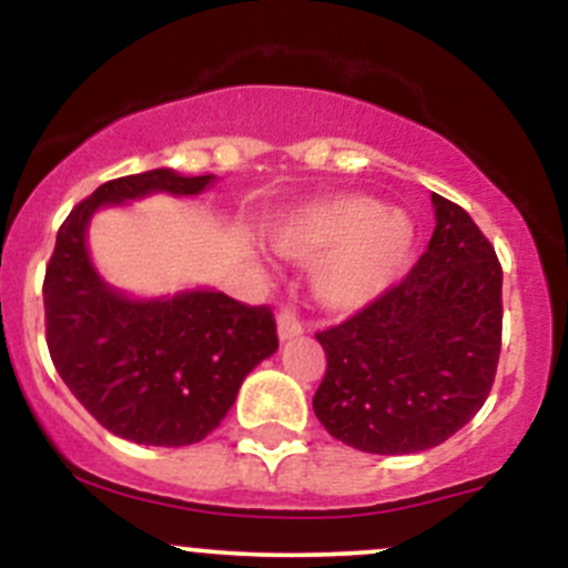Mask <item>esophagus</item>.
<instances>
[{
  "mask_svg": "<svg viewBox=\"0 0 568 568\" xmlns=\"http://www.w3.org/2000/svg\"><path fill=\"white\" fill-rule=\"evenodd\" d=\"M304 331V325H302V321H298L296 315H293V312H288V310H283L277 315V334H280V338H293V336H298Z\"/></svg>",
  "mask_w": 568,
  "mask_h": 568,
  "instance_id": "obj_1",
  "label": "esophagus"
}]
</instances>
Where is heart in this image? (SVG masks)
I'll return each instance as SVG.
<instances>
[{"mask_svg":"<svg viewBox=\"0 0 568 568\" xmlns=\"http://www.w3.org/2000/svg\"><path fill=\"white\" fill-rule=\"evenodd\" d=\"M285 256H317L312 288L323 306L355 312L379 298L406 270L414 230L403 213L368 197L298 207L272 232Z\"/></svg>","mask_w":568,"mask_h":568,"instance_id":"1","label":"heart"}]
</instances>
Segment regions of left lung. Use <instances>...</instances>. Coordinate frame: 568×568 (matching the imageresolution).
Here are the masks:
<instances>
[{
    "label": "left lung",
    "instance_id": "1",
    "mask_svg": "<svg viewBox=\"0 0 568 568\" xmlns=\"http://www.w3.org/2000/svg\"><path fill=\"white\" fill-rule=\"evenodd\" d=\"M435 232L400 283L321 331L325 376L312 397L336 440L414 454L484 408L501 352V264L465 207L433 194Z\"/></svg>",
    "mask_w": 568,
    "mask_h": 568
}]
</instances>
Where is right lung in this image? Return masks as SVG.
<instances>
[{
    "mask_svg": "<svg viewBox=\"0 0 568 568\" xmlns=\"http://www.w3.org/2000/svg\"><path fill=\"white\" fill-rule=\"evenodd\" d=\"M213 175L160 168L106 181L69 213L44 272L53 366L101 427L143 446H189L221 425L240 384L277 349L270 306L216 291L133 302L95 275L84 232L106 202L197 194Z\"/></svg>",
    "mask_w": 568,
    "mask_h": 568,
    "instance_id": "right-lung-1",
    "label": "right lung"
}]
</instances>
